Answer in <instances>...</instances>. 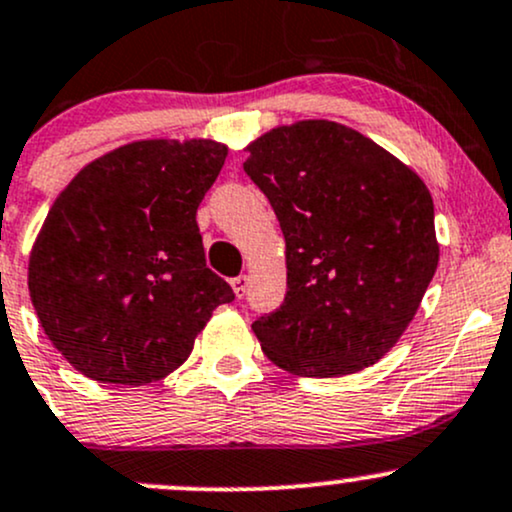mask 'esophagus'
I'll return each instance as SVG.
<instances>
[{
	"label": "esophagus",
	"mask_w": 512,
	"mask_h": 512,
	"mask_svg": "<svg viewBox=\"0 0 512 512\" xmlns=\"http://www.w3.org/2000/svg\"><path fill=\"white\" fill-rule=\"evenodd\" d=\"M230 286H233L235 296H238V299H243L245 291H247V277H245V274H240V277L230 279Z\"/></svg>",
	"instance_id": "1"
}]
</instances>
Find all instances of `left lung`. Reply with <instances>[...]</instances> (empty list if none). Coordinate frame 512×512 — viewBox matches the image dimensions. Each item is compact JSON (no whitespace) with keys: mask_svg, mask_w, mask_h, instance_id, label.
<instances>
[{"mask_svg":"<svg viewBox=\"0 0 512 512\" xmlns=\"http://www.w3.org/2000/svg\"><path fill=\"white\" fill-rule=\"evenodd\" d=\"M286 240V296L252 323L262 352L299 376L355 374L406 333L437 262L430 189L350 126L306 119L245 148Z\"/></svg>","mask_w":512,"mask_h":512,"instance_id":"8db88e82","label":"left lung"}]
</instances>
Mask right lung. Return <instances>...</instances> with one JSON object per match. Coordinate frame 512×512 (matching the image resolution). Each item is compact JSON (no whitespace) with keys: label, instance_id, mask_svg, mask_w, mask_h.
Returning <instances> with one entry per match:
<instances>
[{"label":"right lung","instance_id":"obj_1","mask_svg":"<svg viewBox=\"0 0 512 512\" xmlns=\"http://www.w3.org/2000/svg\"><path fill=\"white\" fill-rule=\"evenodd\" d=\"M228 145L133 140L75 174L28 255L48 340L99 384L143 386L192 355L213 308L235 299L206 267L196 209Z\"/></svg>","mask_w":512,"mask_h":512}]
</instances>
